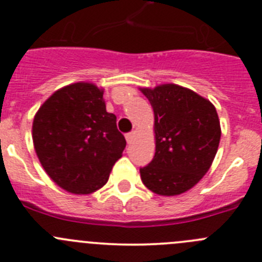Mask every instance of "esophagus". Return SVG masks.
Here are the masks:
<instances>
[{"label": "esophagus", "instance_id": "1", "mask_svg": "<svg viewBox=\"0 0 262 262\" xmlns=\"http://www.w3.org/2000/svg\"><path fill=\"white\" fill-rule=\"evenodd\" d=\"M134 137H136V133H134V132H132V133L126 134V142H128V143L133 142Z\"/></svg>", "mask_w": 262, "mask_h": 262}]
</instances>
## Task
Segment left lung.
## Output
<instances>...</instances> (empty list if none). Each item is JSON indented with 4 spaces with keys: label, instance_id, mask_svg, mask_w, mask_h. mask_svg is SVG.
Returning a JSON list of instances; mask_svg holds the SVG:
<instances>
[{
    "label": "left lung",
    "instance_id": "1",
    "mask_svg": "<svg viewBox=\"0 0 262 262\" xmlns=\"http://www.w3.org/2000/svg\"><path fill=\"white\" fill-rule=\"evenodd\" d=\"M154 110L155 156L141 178L161 196L189 191L209 170L219 150L216 107L194 90L176 84L139 88Z\"/></svg>",
    "mask_w": 262,
    "mask_h": 262
}]
</instances>
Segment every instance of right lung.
Listing matches in <instances>:
<instances>
[{"label": "right lung", "mask_w": 262, "mask_h": 262, "mask_svg": "<svg viewBox=\"0 0 262 262\" xmlns=\"http://www.w3.org/2000/svg\"><path fill=\"white\" fill-rule=\"evenodd\" d=\"M103 88L80 81L54 92L32 124L36 155L55 185L88 195L107 183L126 141L106 111Z\"/></svg>", "instance_id": "1"}]
</instances>
